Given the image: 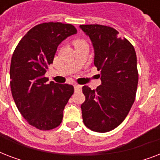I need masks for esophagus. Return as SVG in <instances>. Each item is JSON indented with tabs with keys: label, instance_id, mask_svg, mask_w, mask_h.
I'll return each mask as SVG.
<instances>
[{
	"label": "esophagus",
	"instance_id": "1",
	"mask_svg": "<svg viewBox=\"0 0 160 160\" xmlns=\"http://www.w3.org/2000/svg\"><path fill=\"white\" fill-rule=\"evenodd\" d=\"M74 88H75V92H77V91H80V90H81V85H74Z\"/></svg>",
	"mask_w": 160,
	"mask_h": 160
}]
</instances>
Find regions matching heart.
Masks as SVG:
<instances>
[{
	"instance_id": "b5f03b06",
	"label": "heart",
	"mask_w": 160,
	"mask_h": 160,
	"mask_svg": "<svg viewBox=\"0 0 160 160\" xmlns=\"http://www.w3.org/2000/svg\"><path fill=\"white\" fill-rule=\"evenodd\" d=\"M85 41H82V40H75V41H74V46H76L77 45H80V44L81 43H84Z\"/></svg>"
}]
</instances>
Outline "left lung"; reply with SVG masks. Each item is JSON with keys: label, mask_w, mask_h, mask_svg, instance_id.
Masks as SVG:
<instances>
[{"label": "left lung", "mask_w": 160, "mask_h": 160, "mask_svg": "<svg viewBox=\"0 0 160 160\" xmlns=\"http://www.w3.org/2000/svg\"><path fill=\"white\" fill-rule=\"evenodd\" d=\"M92 42L94 64L100 70L101 85L96 90L82 87L84 124L95 132L105 133L119 126L134 102L139 75L134 46L115 29L102 25H81Z\"/></svg>", "instance_id": "obj_1"}]
</instances>
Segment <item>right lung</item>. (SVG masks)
I'll use <instances>...</instances> for the list:
<instances>
[{
    "instance_id": "obj_1",
    "label": "right lung",
    "mask_w": 160,
    "mask_h": 160,
    "mask_svg": "<svg viewBox=\"0 0 160 160\" xmlns=\"http://www.w3.org/2000/svg\"><path fill=\"white\" fill-rule=\"evenodd\" d=\"M77 33L75 26L48 22L34 26L21 39L11 58L10 84L16 107L29 124L41 130L59 126L73 85L47 83L45 77L58 46Z\"/></svg>"
}]
</instances>
